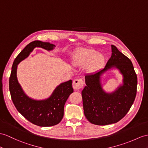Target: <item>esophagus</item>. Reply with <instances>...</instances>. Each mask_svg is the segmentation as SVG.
Listing matches in <instances>:
<instances>
[{"instance_id":"obj_1","label":"esophagus","mask_w":148,"mask_h":148,"mask_svg":"<svg viewBox=\"0 0 148 148\" xmlns=\"http://www.w3.org/2000/svg\"><path fill=\"white\" fill-rule=\"evenodd\" d=\"M84 81L82 78H76L73 82V88L75 90H79L84 86Z\"/></svg>"}]
</instances>
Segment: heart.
I'll return each instance as SVG.
<instances>
[{
  "mask_svg": "<svg viewBox=\"0 0 148 148\" xmlns=\"http://www.w3.org/2000/svg\"><path fill=\"white\" fill-rule=\"evenodd\" d=\"M104 57L92 48H82L77 52L73 59V64L78 67H83L86 64V71L93 73L101 67Z\"/></svg>",
  "mask_w": 148,
  "mask_h": 148,
  "instance_id": "heart-1",
  "label": "heart"
}]
</instances>
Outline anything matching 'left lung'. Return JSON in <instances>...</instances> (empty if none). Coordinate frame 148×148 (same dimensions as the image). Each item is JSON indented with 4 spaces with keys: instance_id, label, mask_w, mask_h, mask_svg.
Instances as JSON below:
<instances>
[{
    "instance_id": "1",
    "label": "left lung",
    "mask_w": 148,
    "mask_h": 148,
    "mask_svg": "<svg viewBox=\"0 0 148 148\" xmlns=\"http://www.w3.org/2000/svg\"><path fill=\"white\" fill-rule=\"evenodd\" d=\"M111 47L112 56L105 68L86 75V86L82 92L86 118L92 124L99 125L116 123L121 120L131 109L136 96L138 78L131 61L116 46ZM114 67L119 69L123 76V85L108 94L101 87L100 76Z\"/></svg>"
}]
</instances>
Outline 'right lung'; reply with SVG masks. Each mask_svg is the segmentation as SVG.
<instances>
[{
  "label": "right lung",
  "instance_id": "obj_1",
  "mask_svg": "<svg viewBox=\"0 0 148 148\" xmlns=\"http://www.w3.org/2000/svg\"><path fill=\"white\" fill-rule=\"evenodd\" d=\"M55 46L49 42L34 41L28 44L16 58L9 78V90L14 105L18 112L27 121L41 127L56 125L62 120L64 103L68 97L73 92L72 81L62 83L54 90L48 99L36 100L25 94L17 78V64L29 55L36 47L48 51Z\"/></svg>",
  "mask_w": 148,
  "mask_h": 148
}]
</instances>
